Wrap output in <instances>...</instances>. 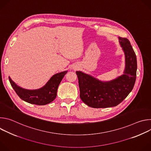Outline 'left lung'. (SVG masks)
Wrapping results in <instances>:
<instances>
[{
    "instance_id": "8db88e82",
    "label": "left lung",
    "mask_w": 151,
    "mask_h": 151,
    "mask_svg": "<svg viewBox=\"0 0 151 151\" xmlns=\"http://www.w3.org/2000/svg\"><path fill=\"white\" fill-rule=\"evenodd\" d=\"M125 55L124 74L109 82H101L90 75L77 71L80 98L86 104L94 108L116 106L130 93L135 83L137 58L130 42L119 37Z\"/></svg>"
}]
</instances>
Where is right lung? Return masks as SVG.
Masks as SVG:
<instances>
[{"instance_id":"1","label":"right lung","mask_w":151,"mask_h":151,"mask_svg":"<svg viewBox=\"0 0 151 151\" xmlns=\"http://www.w3.org/2000/svg\"><path fill=\"white\" fill-rule=\"evenodd\" d=\"M68 71L57 73L52 76L46 85L38 90H29L22 88L16 85L9 77L12 87L23 100L36 105H45L52 102L57 96L58 85Z\"/></svg>"}]
</instances>
